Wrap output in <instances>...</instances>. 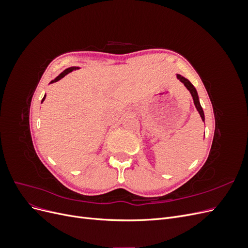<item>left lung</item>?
<instances>
[{
    "mask_svg": "<svg viewBox=\"0 0 248 248\" xmlns=\"http://www.w3.org/2000/svg\"><path fill=\"white\" fill-rule=\"evenodd\" d=\"M177 78L181 81V82H183L184 84V86L187 88V90H188V91L190 92V94H191V96H192V99H193V102H194V106H196V108H197V109H198V111H199V114H200V116H201V118H202V122H205V115H204V110H202V107H201V103H200V100H199V95H198V92H197V90H196V88L193 87V85L191 84V82L187 79V78H185L184 77H182V76H180V74H177Z\"/></svg>",
    "mask_w": 248,
    "mask_h": 248,
    "instance_id": "left-lung-1",
    "label": "left lung"
}]
</instances>
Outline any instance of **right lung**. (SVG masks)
<instances>
[{"instance_id": "add662e5", "label": "right lung", "mask_w": 248, "mask_h": 248, "mask_svg": "<svg viewBox=\"0 0 248 248\" xmlns=\"http://www.w3.org/2000/svg\"><path fill=\"white\" fill-rule=\"evenodd\" d=\"M77 69H79V67H76V66H73V67H69V68H67V69H65L62 73H60L59 76L55 78V79H52L51 81H50V84H52V82H56V81H58V80H60L61 78H63L66 74H68V73H70L71 71H73V70H77ZM46 95H44V97H43V99H42V101H41V103L44 101V99H46Z\"/></svg>"}]
</instances>
